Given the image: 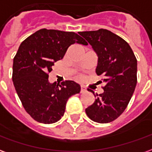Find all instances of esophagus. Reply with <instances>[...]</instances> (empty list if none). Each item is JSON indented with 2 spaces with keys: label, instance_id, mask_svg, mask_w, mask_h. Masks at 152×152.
<instances>
[{
  "label": "esophagus",
  "instance_id": "34e87169",
  "mask_svg": "<svg viewBox=\"0 0 152 152\" xmlns=\"http://www.w3.org/2000/svg\"><path fill=\"white\" fill-rule=\"evenodd\" d=\"M87 90L86 86H80V93H85Z\"/></svg>",
  "mask_w": 152,
  "mask_h": 152
}]
</instances>
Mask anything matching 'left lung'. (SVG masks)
Instances as JSON below:
<instances>
[{"mask_svg":"<svg viewBox=\"0 0 152 152\" xmlns=\"http://www.w3.org/2000/svg\"><path fill=\"white\" fill-rule=\"evenodd\" d=\"M98 55L96 73L102 76L104 92L86 109L89 119L104 124L115 121L127 107L137 85V59L129 45L107 29L80 31ZM102 83V81H100ZM89 91L93 92L91 89Z\"/></svg>","mask_w":152,"mask_h":152,"instance_id":"1","label":"left lung"}]
</instances>
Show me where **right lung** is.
I'll list each match as a JSON object with an SVG mask.
<instances>
[{"instance_id":"right-lung-1","label":"right lung","mask_w":152,"mask_h":152,"mask_svg":"<svg viewBox=\"0 0 152 152\" xmlns=\"http://www.w3.org/2000/svg\"><path fill=\"white\" fill-rule=\"evenodd\" d=\"M75 43L88 45L75 32L43 28L28 37L18 48L12 79L23 107L35 121L43 124L59 121L68 99L80 91L79 84L73 80L57 85L48 80L53 63L62 59Z\"/></svg>"}]
</instances>
